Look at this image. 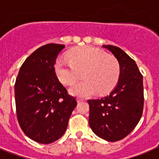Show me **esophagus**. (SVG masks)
<instances>
[{
  "instance_id": "34e87169",
  "label": "esophagus",
  "mask_w": 159,
  "mask_h": 159,
  "mask_svg": "<svg viewBox=\"0 0 159 159\" xmlns=\"http://www.w3.org/2000/svg\"><path fill=\"white\" fill-rule=\"evenodd\" d=\"M81 101H83V99H80V98H77V102H80Z\"/></svg>"
}]
</instances>
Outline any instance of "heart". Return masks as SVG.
I'll list each match as a JSON object with an SVG mask.
<instances>
[{"label": "heart", "instance_id": "obj_1", "mask_svg": "<svg viewBox=\"0 0 159 159\" xmlns=\"http://www.w3.org/2000/svg\"><path fill=\"white\" fill-rule=\"evenodd\" d=\"M70 62L58 59L54 64L55 74L59 80L70 85L76 80L82 71L84 80L70 88L76 96H90L95 92L105 94L116 86L120 67L116 57L106 55L100 49L90 46L74 49L67 55Z\"/></svg>", "mask_w": 159, "mask_h": 159}]
</instances>
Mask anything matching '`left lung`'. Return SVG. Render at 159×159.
Wrapping results in <instances>:
<instances>
[{
	"instance_id": "8db88e82",
	"label": "left lung",
	"mask_w": 159,
	"mask_h": 159,
	"mask_svg": "<svg viewBox=\"0 0 159 159\" xmlns=\"http://www.w3.org/2000/svg\"><path fill=\"white\" fill-rule=\"evenodd\" d=\"M102 47L117 59L120 74L115 89L101 99H88L89 125L96 135L116 142L128 135L139 122L144 105L143 75L135 61L121 48Z\"/></svg>"
}]
</instances>
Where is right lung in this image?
<instances>
[{"label":"right lung","instance_id":"1","mask_svg":"<svg viewBox=\"0 0 159 159\" xmlns=\"http://www.w3.org/2000/svg\"><path fill=\"white\" fill-rule=\"evenodd\" d=\"M64 47L48 43L36 49L23 63L15 83L20 127L31 139L42 144L62 137L77 105L54 71L57 56Z\"/></svg>","mask_w":159,"mask_h":159}]
</instances>
